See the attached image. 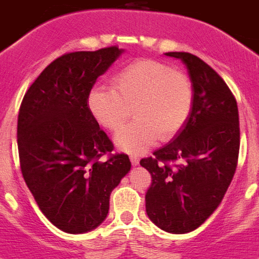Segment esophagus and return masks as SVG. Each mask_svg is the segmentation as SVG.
Returning <instances> with one entry per match:
<instances>
[{
	"label": "esophagus",
	"instance_id": "1",
	"mask_svg": "<svg viewBox=\"0 0 259 259\" xmlns=\"http://www.w3.org/2000/svg\"><path fill=\"white\" fill-rule=\"evenodd\" d=\"M130 159H131V162H132V164H134V166H137V164H139V161H140V159H139V157H137V155H135V154H132L131 157H130Z\"/></svg>",
	"mask_w": 259,
	"mask_h": 259
}]
</instances>
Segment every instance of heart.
<instances>
[{
    "label": "heart",
    "mask_w": 259,
    "mask_h": 259,
    "mask_svg": "<svg viewBox=\"0 0 259 259\" xmlns=\"http://www.w3.org/2000/svg\"><path fill=\"white\" fill-rule=\"evenodd\" d=\"M111 83L113 88L93 87L87 105L96 122L111 132L123 127L134 109L135 122L115 137L124 152H145L159 137L168 140L182 131L191 115V80L163 62H132L114 75Z\"/></svg>",
    "instance_id": "1"
}]
</instances>
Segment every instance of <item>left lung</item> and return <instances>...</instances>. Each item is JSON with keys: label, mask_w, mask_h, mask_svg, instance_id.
Here are the masks:
<instances>
[{"label": "left lung", "mask_w": 259, "mask_h": 259, "mask_svg": "<svg viewBox=\"0 0 259 259\" xmlns=\"http://www.w3.org/2000/svg\"><path fill=\"white\" fill-rule=\"evenodd\" d=\"M166 56L182 59L188 68L193 105L182 131L140 164L152 175L145 194L150 221L166 232L187 233L215 211L232 182L240 149L239 110L227 84L202 59L185 52Z\"/></svg>", "instance_id": "obj_1"}]
</instances>
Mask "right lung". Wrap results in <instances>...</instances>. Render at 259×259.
I'll list each match as a JSON object with an SVG mask.
<instances>
[{
    "label": "right lung",
    "mask_w": 259,
    "mask_h": 259,
    "mask_svg": "<svg viewBox=\"0 0 259 259\" xmlns=\"http://www.w3.org/2000/svg\"><path fill=\"white\" fill-rule=\"evenodd\" d=\"M123 49L102 48L58 57L23 97L18 115L20 170L42 214L67 233L95 230L110 194L131 170L91 115L89 91ZM109 155L106 161L102 155Z\"/></svg>",
    "instance_id": "right-lung-1"
}]
</instances>
